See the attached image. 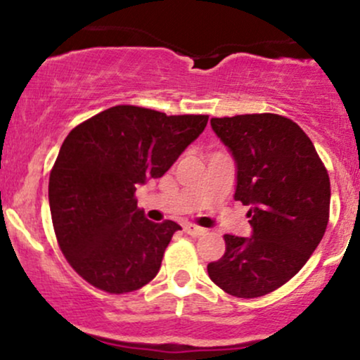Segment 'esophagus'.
Returning a JSON list of instances; mask_svg holds the SVG:
<instances>
[{
  "label": "esophagus",
  "mask_w": 360,
  "mask_h": 360,
  "mask_svg": "<svg viewBox=\"0 0 360 360\" xmlns=\"http://www.w3.org/2000/svg\"><path fill=\"white\" fill-rule=\"evenodd\" d=\"M184 232L191 235V237H200V235L205 233V229L193 225V223H184Z\"/></svg>",
  "instance_id": "34e87169"
}]
</instances>
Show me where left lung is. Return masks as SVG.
Segmentation results:
<instances>
[{
	"label": "left lung",
	"instance_id": "obj_1",
	"mask_svg": "<svg viewBox=\"0 0 360 360\" xmlns=\"http://www.w3.org/2000/svg\"><path fill=\"white\" fill-rule=\"evenodd\" d=\"M237 167L233 198L250 206V237L225 235L210 279L237 298H259L288 283L323 238L330 179L311 140L272 113L212 118Z\"/></svg>",
	"mask_w": 360,
	"mask_h": 360
}]
</instances>
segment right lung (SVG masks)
I'll list each match as a JSON object with an SVG mask.
<instances>
[{
    "label": "right lung",
    "mask_w": 360,
    "mask_h": 360,
    "mask_svg": "<svg viewBox=\"0 0 360 360\" xmlns=\"http://www.w3.org/2000/svg\"><path fill=\"white\" fill-rule=\"evenodd\" d=\"M206 123V115L167 117L120 105L65 137L49 179V205L62 254L82 279L123 295L155 278L181 226L147 220L135 191L166 174Z\"/></svg>",
    "instance_id": "obj_1"
}]
</instances>
